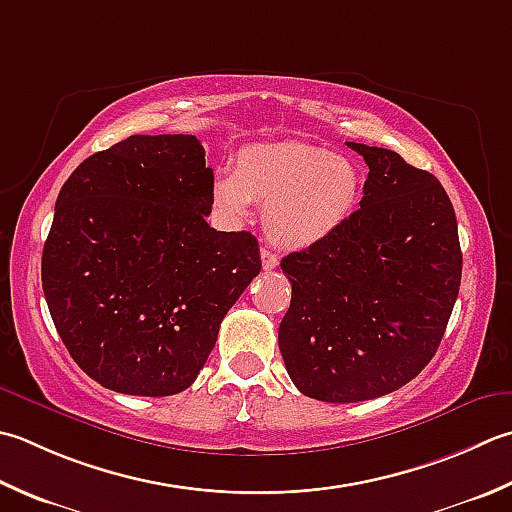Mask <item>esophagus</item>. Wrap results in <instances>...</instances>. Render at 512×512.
I'll list each match as a JSON object with an SVG mask.
<instances>
[{
	"mask_svg": "<svg viewBox=\"0 0 512 512\" xmlns=\"http://www.w3.org/2000/svg\"><path fill=\"white\" fill-rule=\"evenodd\" d=\"M277 264H279V259H277V255H273L270 253V250H262V266H264V270H273V268H277Z\"/></svg>",
	"mask_w": 512,
	"mask_h": 512,
	"instance_id": "34e87169",
	"label": "esophagus"
}]
</instances>
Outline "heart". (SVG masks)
<instances>
[{
	"label": "heart",
	"instance_id": "1",
	"mask_svg": "<svg viewBox=\"0 0 512 512\" xmlns=\"http://www.w3.org/2000/svg\"><path fill=\"white\" fill-rule=\"evenodd\" d=\"M210 197L230 224H244L253 202L264 206L270 242L304 250L348 224L364 197V173L353 157L322 146L264 144L242 150L235 170H219Z\"/></svg>",
	"mask_w": 512,
	"mask_h": 512
}]
</instances>
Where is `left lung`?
<instances>
[{"mask_svg":"<svg viewBox=\"0 0 512 512\" xmlns=\"http://www.w3.org/2000/svg\"><path fill=\"white\" fill-rule=\"evenodd\" d=\"M368 164L359 210L326 242L290 253L279 350L319 402L393 393L437 353L462 282L457 217L444 186L395 150L346 142Z\"/></svg>","mask_w":512,"mask_h":512,"instance_id":"1","label":"left lung"}]
</instances>
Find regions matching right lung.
Listing matches in <instances>:
<instances>
[{"mask_svg":"<svg viewBox=\"0 0 512 512\" xmlns=\"http://www.w3.org/2000/svg\"><path fill=\"white\" fill-rule=\"evenodd\" d=\"M210 184L195 135H130L84 159L59 190L44 295L70 357L104 388L182 393L262 270L253 235L206 224Z\"/></svg>","mask_w":512,"mask_h":512,"instance_id":"obj_1","label":"right lung"}]
</instances>
